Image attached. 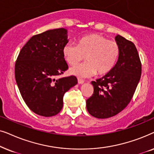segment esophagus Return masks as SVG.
Returning <instances> with one entry per match:
<instances>
[{"label": "esophagus", "mask_w": 154, "mask_h": 154, "mask_svg": "<svg viewBox=\"0 0 154 154\" xmlns=\"http://www.w3.org/2000/svg\"><path fill=\"white\" fill-rule=\"evenodd\" d=\"M78 83H79V84H83L84 83V81L83 79H78Z\"/></svg>", "instance_id": "1"}]
</instances>
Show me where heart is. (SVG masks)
<instances>
[{
    "instance_id": "obj_1",
    "label": "heart",
    "mask_w": 154,
    "mask_h": 154,
    "mask_svg": "<svg viewBox=\"0 0 154 154\" xmlns=\"http://www.w3.org/2000/svg\"><path fill=\"white\" fill-rule=\"evenodd\" d=\"M64 60L70 65H75L85 57L86 62L71 67V75L84 79L106 75L116 64L121 54V47L114 41H109L103 35L90 34L79 39L77 45L67 43L62 48Z\"/></svg>"
}]
</instances>
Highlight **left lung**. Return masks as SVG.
I'll return each instance as SVG.
<instances>
[{
	"label": "left lung",
	"mask_w": 154,
	"mask_h": 154,
	"mask_svg": "<svg viewBox=\"0 0 154 154\" xmlns=\"http://www.w3.org/2000/svg\"><path fill=\"white\" fill-rule=\"evenodd\" d=\"M115 40L121 47L119 60L110 72L92 81L93 94L86 101L88 111L97 119L114 116L128 106L142 73V64L134 44L120 35Z\"/></svg>",
	"instance_id": "8db88e82"
}]
</instances>
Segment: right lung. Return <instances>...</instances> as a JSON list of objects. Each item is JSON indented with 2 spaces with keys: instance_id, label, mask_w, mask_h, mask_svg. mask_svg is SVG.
I'll use <instances>...</instances> for the list:
<instances>
[{
  "instance_id": "add662e5",
  "label": "right lung",
  "mask_w": 154,
  "mask_h": 154,
  "mask_svg": "<svg viewBox=\"0 0 154 154\" xmlns=\"http://www.w3.org/2000/svg\"><path fill=\"white\" fill-rule=\"evenodd\" d=\"M68 42L66 29L46 31L31 37L17 59L14 75L18 88L26 104L38 115L57 114L64 93L78 83L73 75L57 79L68 69L62 54Z\"/></svg>"
}]
</instances>
